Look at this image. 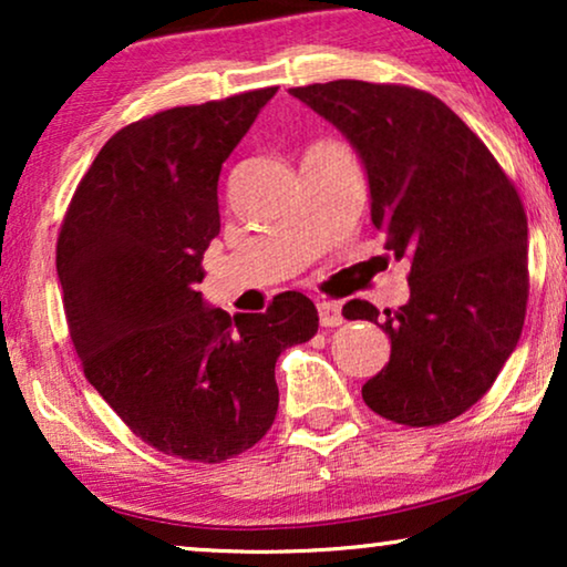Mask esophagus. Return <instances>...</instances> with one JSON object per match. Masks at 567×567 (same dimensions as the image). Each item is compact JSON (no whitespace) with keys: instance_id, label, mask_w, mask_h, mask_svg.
<instances>
[{"instance_id":"1","label":"esophagus","mask_w":567,"mask_h":567,"mask_svg":"<svg viewBox=\"0 0 567 567\" xmlns=\"http://www.w3.org/2000/svg\"><path fill=\"white\" fill-rule=\"evenodd\" d=\"M317 312H320L322 328H338V324H343V312H340V305H336V301H320Z\"/></svg>"}]
</instances>
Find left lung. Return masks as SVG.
<instances>
[{"mask_svg":"<svg viewBox=\"0 0 567 567\" xmlns=\"http://www.w3.org/2000/svg\"><path fill=\"white\" fill-rule=\"evenodd\" d=\"M289 92L355 146L384 250L410 262L408 305L384 309V322L363 299L343 307L392 340L363 402L413 429L454 421L491 390L524 328L529 229L516 185L431 92L361 80Z\"/></svg>","mask_w":567,"mask_h":567,"instance_id":"8db88e82","label":"left lung"}]
</instances>
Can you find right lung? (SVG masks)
Returning a JSON list of instances; mask_svg holds the SVG:
<instances>
[{
  "mask_svg": "<svg viewBox=\"0 0 567 567\" xmlns=\"http://www.w3.org/2000/svg\"><path fill=\"white\" fill-rule=\"evenodd\" d=\"M276 90L123 126L61 221L56 270L84 377L144 444L188 462L231 460L266 436L278 355L320 328L299 291L235 320L198 291L219 235L221 165Z\"/></svg>",
  "mask_w": 567,
  "mask_h": 567,
  "instance_id": "1",
  "label": "right lung"
}]
</instances>
